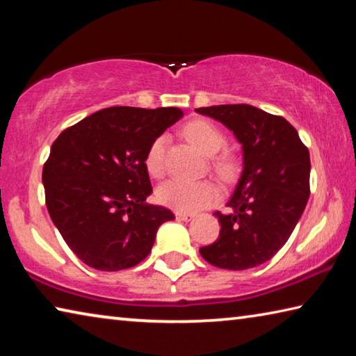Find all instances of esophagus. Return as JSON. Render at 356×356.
<instances>
[{
    "instance_id": "34e87169",
    "label": "esophagus",
    "mask_w": 356,
    "mask_h": 356,
    "mask_svg": "<svg viewBox=\"0 0 356 356\" xmlns=\"http://www.w3.org/2000/svg\"><path fill=\"white\" fill-rule=\"evenodd\" d=\"M193 213H185V212H176V218L180 221H190L193 218Z\"/></svg>"
}]
</instances>
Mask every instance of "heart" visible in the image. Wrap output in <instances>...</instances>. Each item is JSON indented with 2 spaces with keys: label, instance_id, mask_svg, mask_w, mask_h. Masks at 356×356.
I'll return each instance as SVG.
<instances>
[{
  "label": "heart",
  "instance_id": "b5f03b06",
  "mask_svg": "<svg viewBox=\"0 0 356 356\" xmlns=\"http://www.w3.org/2000/svg\"><path fill=\"white\" fill-rule=\"evenodd\" d=\"M185 136L196 144L204 154L213 156L226 147V136L222 131L207 120H193L184 129ZM168 146V135L161 134L154 141L146 152V168L150 176L160 177L165 172V156ZM215 170L221 176H229L232 171V163L226 156L215 160ZM156 196L166 207L177 210V212H197V210L209 207L218 197V188L209 180H186L172 177L161 184L156 190Z\"/></svg>",
  "mask_w": 356,
  "mask_h": 356
}]
</instances>
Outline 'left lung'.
<instances>
[{
	"mask_svg": "<svg viewBox=\"0 0 356 356\" xmlns=\"http://www.w3.org/2000/svg\"><path fill=\"white\" fill-rule=\"evenodd\" d=\"M196 113L231 130L243 155L229 212H215L220 237L200 252L220 268L257 267L284 246L301 218L309 197V150L284 118L256 106L215 105Z\"/></svg>",
	"mask_w": 356,
	"mask_h": 356,
	"instance_id": "obj_1",
	"label": "left lung"
}]
</instances>
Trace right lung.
Returning <instances> with one entry per match:
<instances>
[{
    "instance_id": "obj_1",
    "label": "right lung",
    "mask_w": 356,
    "mask_h": 356,
    "mask_svg": "<svg viewBox=\"0 0 356 356\" xmlns=\"http://www.w3.org/2000/svg\"><path fill=\"white\" fill-rule=\"evenodd\" d=\"M184 116L179 108L111 106L65 129L42 171L53 225L89 267L118 272L152 250L171 210L152 195L146 152L154 138Z\"/></svg>"
}]
</instances>
